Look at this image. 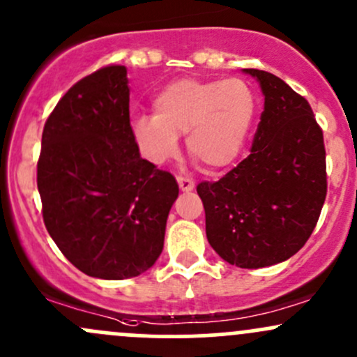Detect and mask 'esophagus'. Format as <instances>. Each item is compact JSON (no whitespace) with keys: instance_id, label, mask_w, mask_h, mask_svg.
Wrapping results in <instances>:
<instances>
[{"instance_id":"esophagus-1","label":"esophagus","mask_w":357,"mask_h":357,"mask_svg":"<svg viewBox=\"0 0 357 357\" xmlns=\"http://www.w3.org/2000/svg\"><path fill=\"white\" fill-rule=\"evenodd\" d=\"M177 182H178V187H180V190H182V192H190V190L195 189V183L190 178L177 177Z\"/></svg>"}]
</instances>
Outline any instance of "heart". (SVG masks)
<instances>
[{"mask_svg":"<svg viewBox=\"0 0 357 357\" xmlns=\"http://www.w3.org/2000/svg\"><path fill=\"white\" fill-rule=\"evenodd\" d=\"M155 114L132 117L131 132L141 155L162 165L178 153L180 134L206 170L229 167L243 151L255 121L257 98L238 78H182L153 98Z\"/></svg>","mask_w":357,"mask_h":357,"instance_id":"heart-1","label":"heart"}]
</instances>
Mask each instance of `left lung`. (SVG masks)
Returning a JSON list of instances; mask_svg holds the SVG:
<instances>
[{
    "mask_svg": "<svg viewBox=\"0 0 357 357\" xmlns=\"http://www.w3.org/2000/svg\"><path fill=\"white\" fill-rule=\"evenodd\" d=\"M264 95L250 155L218 182H202L206 235L241 269L284 262L306 243L327 195L324 134L310 103L272 73L243 70Z\"/></svg>",
    "mask_w": 357,
    "mask_h": 357,
    "instance_id": "1",
    "label": "left lung"
}]
</instances>
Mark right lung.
Listing matches in <instances>:
<instances>
[{
	"label": "right lung",
	"mask_w": 357,
	"mask_h": 357,
	"mask_svg": "<svg viewBox=\"0 0 357 357\" xmlns=\"http://www.w3.org/2000/svg\"><path fill=\"white\" fill-rule=\"evenodd\" d=\"M37 187L49 235L86 275L119 281L153 267L178 185L134 143L126 66L102 68L57 102Z\"/></svg>",
	"instance_id": "obj_1"
}]
</instances>
